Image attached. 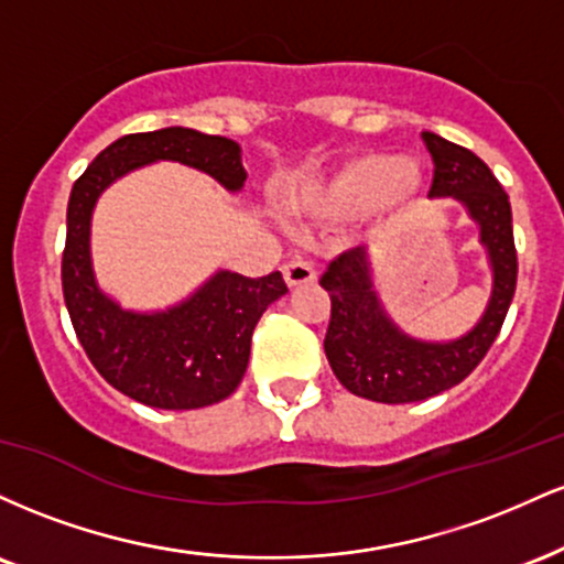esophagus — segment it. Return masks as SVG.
<instances>
[{
	"label": "esophagus",
	"instance_id": "1",
	"mask_svg": "<svg viewBox=\"0 0 564 564\" xmlns=\"http://www.w3.org/2000/svg\"><path fill=\"white\" fill-rule=\"evenodd\" d=\"M283 278L289 286H304V283L315 281V268L307 260H291L283 264Z\"/></svg>",
	"mask_w": 564,
	"mask_h": 564
}]
</instances>
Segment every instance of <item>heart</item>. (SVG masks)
<instances>
[{
	"mask_svg": "<svg viewBox=\"0 0 564 564\" xmlns=\"http://www.w3.org/2000/svg\"><path fill=\"white\" fill-rule=\"evenodd\" d=\"M422 185V172L413 164H400L390 153H360L296 191L291 206L296 215L315 219H352L373 206L403 215L419 204Z\"/></svg>",
	"mask_w": 564,
	"mask_h": 564,
	"instance_id": "heart-1",
	"label": "heart"
}]
</instances>
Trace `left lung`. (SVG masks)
<instances>
[{"label": "left lung", "instance_id": "left-lung-1", "mask_svg": "<svg viewBox=\"0 0 564 564\" xmlns=\"http://www.w3.org/2000/svg\"><path fill=\"white\" fill-rule=\"evenodd\" d=\"M422 140L435 164L430 196L464 200L469 215L480 223V238L494 264V296L482 321L464 339L424 345L400 334L379 307L368 278L366 249H349L332 260L321 275V286L332 296L323 349L336 379L352 394L373 403H416L467 379L501 332L517 289V249L507 191L488 164L467 148L432 132H422Z\"/></svg>", "mask_w": 564, "mask_h": 564}]
</instances>
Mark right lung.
<instances>
[{
    "label": "right lung",
    "mask_w": 564,
    "mask_h": 564,
    "mask_svg": "<svg viewBox=\"0 0 564 564\" xmlns=\"http://www.w3.org/2000/svg\"><path fill=\"white\" fill-rule=\"evenodd\" d=\"M159 159L196 166L228 191H238L246 180L241 148L219 134L166 127L111 142L70 191L63 300L84 352L108 384L151 408L191 411L236 392L249 366L257 321L289 286L278 270L262 278L223 270L180 307L156 315L124 313L102 296L89 264L95 200L116 177Z\"/></svg>",
    "instance_id": "right-lung-1"
}]
</instances>
